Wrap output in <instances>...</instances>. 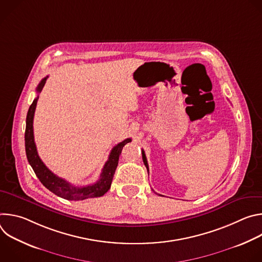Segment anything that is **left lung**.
Segmentation results:
<instances>
[{
	"instance_id": "left-lung-1",
	"label": "left lung",
	"mask_w": 262,
	"mask_h": 262,
	"mask_svg": "<svg viewBox=\"0 0 262 262\" xmlns=\"http://www.w3.org/2000/svg\"><path fill=\"white\" fill-rule=\"evenodd\" d=\"M142 159H143L144 165L146 166V168H147V171H148V164H147V160H146V156H145V152H144V150H142Z\"/></svg>"
}]
</instances>
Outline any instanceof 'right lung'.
Wrapping results in <instances>:
<instances>
[{"mask_svg":"<svg viewBox=\"0 0 262 262\" xmlns=\"http://www.w3.org/2000/svg\"><path fill=\"white\" fill-rule=\"evenodd\" d=\"M49 77L41 80L36 91L37 93L41 92L46 81ZM38 100L37 96L32 104L29 107L27 119H26V132H25V146H26V155L29 164L33 168L36 176L38 177L40 182L46 186L48 190H50L55 195L72 201H79L85 200L88 198H96L103 196L111 188L112 180L115 174L116 168L118 166L119 156L121 155L122 148L125 144L132 142V139H125L124 141L117 144L113 149L111 150L107 161L105 162L99 179L90 185L86 186H73L65 179L58 177L55 175L40 160L38 152H37L36 145L34 142V133H33V119L35 114V108Z\"/></svg>","mask_w":262,"mask_h":262,"instance_id":"add662e5","label":"right lung"}]
</instances>
